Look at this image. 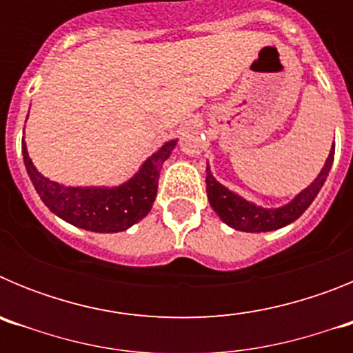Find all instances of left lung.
Returning <instances> with one entry per match:
<instances>
[{
    "mask_svg": "<svg viewBox=\"0 0 353 353\" xmlns=\"http://www.w3.org/2000/svg\"><path fill=\"white\" fill-rule=\"evenodd\" d=\"M334 162V145L330 148L329 157L323 164L322 171L318 173L316 179L310 185L302 189L292 201H288L283 207L265 208L260 205L252 203L249 199L242 198L236 192L230 191L228 187L217 182L212 174L210 166L207 164V196L210 201V207L219 215V219L236 232L245 233H261V232H274L286 224L297 221L305 208L313 203V199L320 192V189L325 183L329 171Z\"/></svg>",
    "mask_w": 353,
    "mask_h": 353,
    "instance_id": "obj_1",
    "label": "left lung"
}]
</instances>
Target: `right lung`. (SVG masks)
I'll use <instances>...</instances> for the list:
<instances>
[{
	"label": "right lung",
	"instance_id": "obj_1",
	"mask_svg": "<svg viewBox=\"0 0 353 353\" xmlns=\"http://www.w3.org/2000/svg\"><path fill=\"white\" fill-rule=\"evenodd\" d=\"M179 139L166 141L150 155L138 173L113 187H72L46 179L31 162L23 139V157L30 180L43 205L68 224L95 233L125 232L146 217L157 196L159 174Z\"/></svg>",
	"mask_w": 353,
	"mask_h": 353
}]
</instances>
